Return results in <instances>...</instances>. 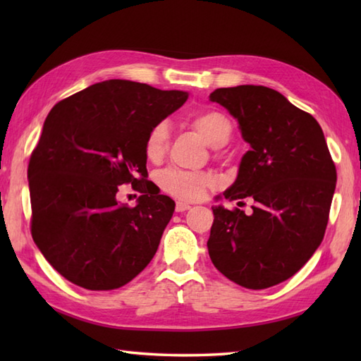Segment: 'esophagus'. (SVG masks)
I'll return each mask as SVG.
<instances>
[{
	"instance_id": "34e87169",
	"label": "esophagus",
	"mask_w": 361,
	"mask_h": 361,
	"mask_svg": "<svg viewBox=\"0 0 361 361\" xmlns=\"http://www.w3.org/2000/svg\"><path fill=\"white\" fill-rule=\"evenodd\" d=\"M188 209H190V204L183 203V202H176V204H175V211L176 212H185Z\"/></svg>"
}]
</instances>
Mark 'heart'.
I'll list each match as a JSON object with an SVG mask.
<instances>
[{
    "label": "heart",
    "instance_id": "1",
    "mask_svg": "<svg viewBox=\"0 0 361 361\" xmlns=\"http://www.w3.org/2000/svg\"><path fill=\"white\" fill-rule=\"evenodd\" d=\"M192 124L197 132L214 147L225 145L233 133L231 121L217 110H206L195 114ZM169 137H171V127L166 121L158 122L149 130L144 142L145 155L149 159L157 161L164 155L169 147ZM157 181L161 190L185 202L200 200L204 197L206 190L214 185L209 173L185 171V169L178 167H169L161 171L157 176Z\"/></svg>",
    "mask_w": 361,
    "mask_h": 361
}]
</instances>
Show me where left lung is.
Wrapping results in <instances>:
<instances>
[{
    "label": "left lung",
    "mask_w": 361,
    "mask_h": 361,
    "mask_svg": "<svg viewBox=\"0 0 361 361\" xmlns=\"http://www.w3.org/2000/svg\"><path fill=\"white\" fill-rule=\"evenodd\" d=\"M209 99L237 119L251 147L224 195L255 200L248 216L237 208H212L209 257L240 287H273L301 270L323 240L335 163L317 119L276 90L217 88Z\"/></svg>",
    "instance_id": "left-lung-1"
}]
</instances>
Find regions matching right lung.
<instances>
[{
    "label": "right lung",
    "mask_w": 361,
    "mask_h": 361,
    "mask_svg": "<svg viewBox=\"0 0 361 361\" xmlns=\"http://www.w3.org/2000/svg\"><path fill=\"white\" fill-rule=\"evenodd\" d=\"M185 91L105 80L52 106L30 153V234L65 279L114 290L155 256L175 203L153 194L144 142L149 130L186 102ZM142 192L117 202L118 186Z\"/></svg>",
    "instance_id": "right-lung-1"
}]
</instances>
